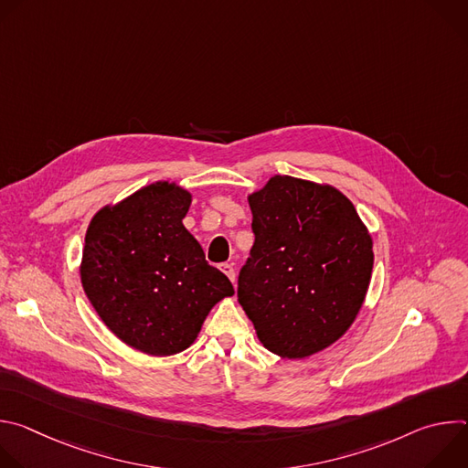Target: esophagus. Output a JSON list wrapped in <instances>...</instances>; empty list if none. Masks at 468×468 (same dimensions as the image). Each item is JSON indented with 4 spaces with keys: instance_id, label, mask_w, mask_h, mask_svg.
<instances>
[{
    "instance_id": "obj_1",
    "label": "esophagus",
    "mask_w": 468,
    "mask_h": 468,
    "mask_svg": "<svg viewBox=\"0 0 468 468\" xmlns=\"http://www.w3.org/2000/svg\"><path fill=\"white\" fill-rule=\"evenodd\" d=\"M220 271L229 278V282H231V283H235V269H233V264L224 262V264L220 266Z\"/></svg>"
}]
</instances>
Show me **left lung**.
Returning a JSON list of instances; mask_svg holds the SVG:
<instances>
[{
    "label": "left lung",
    "mask_w": 468,
    "mask_h": 468,
    "mask_svg": "<svg viewBox=\"0 0 468 468\" xmlns=\"http://www.w3.org/2000/svg\"><path fill=\"white\" fill-rule=\"evenodd\" d=\"M248 202L255 242L239 274V303L266 350L313 356L356 320L372 276V239L329 185L274 176Z\"/></svg>",
    "instance_id": "8db88e82"
}]
</instances>
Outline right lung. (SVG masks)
I'll list each match as a JSON object with an SVG mask.
<instances>
[{
	"label": "right lung",
	"instance_id": "add662e5",
	"mask_svg": "<svg viewBox=\"0 0 468 468\" xmlns=\"http://www.w3.org/2000/svg\"><path fill=\"white\" fill-rule=\"evenodd\" d=\"M190 194L159 181L92 218L81 261L83 289L114 335L148 356L188 348L233 285L206 261L183 218Z\"/></svg>",
	"mask_w": 468,
	"mask_h": 468
}]
</instances>
